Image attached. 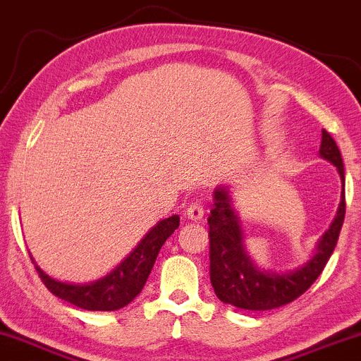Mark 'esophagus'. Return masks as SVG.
Returning <instances> with one entry per match:
<instances>
[{
    "label": "esophagus",
    "instance_id": "obj_1",
    "mask_svg": "<svg viewBox=\"0 0 361 361\" xmlns=\"http://www.w3.org/2000/svg\"><path fill=\"white\" fill-rule=\"evenodd\" d=\"M204 216V208L201 206L198 201L196 203H191L188 208H186V218L191 221H201Z\"/></svg>",
    "mask_w": 361,
    "mask_h": 361
}]
</instances>
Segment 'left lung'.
Returning a JSON list of instances; mask_svg holds the SVG:
<instances>
[{
  "label": "left lung",
  "mask_w": 361,
  "mask_h": 361,
  "mask_svg": "<svg viewBox=\"0 0 361 361\" xmlns=\"http://www.w3.org/2000/svg\"><path fill=\"white\" fill-rule=\"evenodd\" d=\"M320 158L337 168L342 180L340 204L329 229L317 241L314 254L304 264L287 271H272L254 261L244 241L243 223L234 208L229 185L213 191L209 224V277L214 294L224 304L244 310H271L300 297L317 281L337 246L345 219V168L340 150L326 130H322Z\"/></svg>",
  "instance_id": "left-lung-1"
}]
</instances>
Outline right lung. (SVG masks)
Segmentation results:
<instances>
[{
    "label": "right lung",
    "instance_id": "1",
    "mask_svg": "<svg viewBox=\"0 0 361 361\" xmlns=\"http://www.w3.org/2000/svg\"><path fill=\"white\" fill-rule=\"evenodd\" d=\"M178 226H180L178 214H171L158 221L132 249L130 254H127V257H123L112 271L89 282H66L51 277L37 266L31 254L30 256L41 281L59 299L84 310L112 312L128 305L140 294L157 261L158 252Z\"/></svg>",
    "mask_w": 361,
    "mask_h": 361
}]
</instances>
